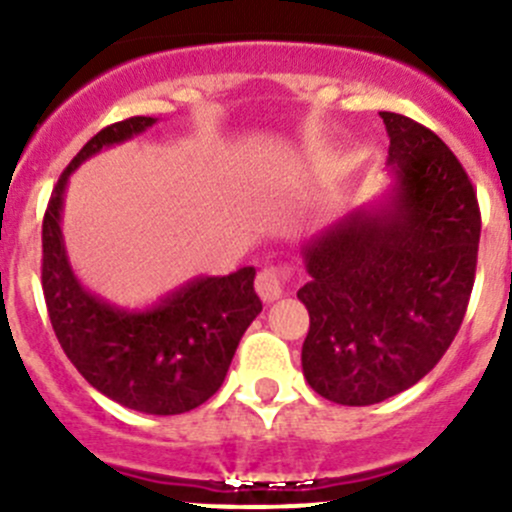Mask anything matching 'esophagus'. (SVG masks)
Segmentation results:
<instances>
[{
    "label": "esophagus",
    "mask_w": 512,
    "mask_h": 512,
    "mask_svg": "<svg viewBox=\"0 0 512 512\" xmlns=\"http://www.w3.org/2000/svg\"><path fill=\"white\" fill-rule=\"evenodd\" d=\"M287 270L285 267H265V270H260V275H257L255 280V287H257V294H260L265 302H275V299L282 297V292H285V285H287Z\"/></svg>",
    "instance_id": "1"
}]
</instances>
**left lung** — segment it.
Returning <instances> with one entry per match:
<instances>
[{
    "instance_id": "left-lung-1",
    "label": "left lung",
    "mask_w": 512,
    "mask_h": 512,
    "mask_svg": "<svg viewBox=\"0 0 512 512\" xmlns=\"http://www.w3.org/2000/svg\"><path fill=\"white\" fill-rule=\"evenodd\" d=\"M394 188L302 247L307 384L342 406L401 394L441 361L476 282L480 210L451 148L421 123L381 111Z\"/></svg>"
}]
</instances>
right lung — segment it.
I'll return each instance as SVG.
<instances>
[{"label":"right lung","mask_w":512,"mask_h":512,"mask_svg":"<svg viewBox=\"0 0 512 512\" xmlns=\"http://www.w3.org/2000/svg\"><path fill=\"white\" fill-rule=\"evenodd\" d=\"M153 123L151 116L111 123L66 165L41 225V287L61 349L94 389L126 409L175 416L205 404L223 386L242 334L262 312L255 267L198 277L153 309L126 312L81 287L61 235L69 175L101 148L128 141Z\"/></svg>","instance_id":"obj_1"}]
</instances>
